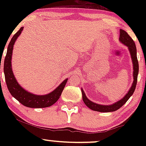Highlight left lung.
<instances>
[{"mask_svg": "<svg viewBox=\"0 0 146 146\" xmlns=\"http://www.w3.org/2000/svg\"><path fill=\"white\" fill-rule=\"evenodd\" d=\"M119 40L121 41L123 44H124L128 46L129 51H130V55H131L134 70L133 83H132V85L131 88H130V89L129 90L128 93L125 95L124 98L122 99V100H119V102H116V103L110 106L97 104L94 103V102L90 101V100L86 97V95H85L84 90L82 89V99L84 102L85 104H86L90 109L95 110V111L102 112V113H107V112H113L119 109L124 104H125V102L128 101L129 98H130V96L133 94V93L135 92V88H136L137 82V75H138L139 73V63L137 57L136 45H135V42H134L133 40L132 39L131 37L129 36L128 33H127L126 31H125L124 30L120 29Z\"/></svg>", "mask_w": 146, "mask_h": 146, "instance_id": "left-lung-1", "label": "left lung"}]
</instances>
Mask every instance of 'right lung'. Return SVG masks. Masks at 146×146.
<instances>
[{
    "instance_id": "add662e5",
    "label": "right lung",
    "mask_w": 146,
    "mask_h": 146,
    "mask_svg": "<svg viewBox=\"0 0 146 146\" xmlns=\"http://www.w3.org/2000/svg\"><path fill=\"white\" fill-rule=\"evenodd\" d=\"M23 27H21L11 38L8 45L7 51L4 61V73L8 90L11 95L20 103L29 108H46L54 104L60 98L68 79H66L51 93L45 95H36L23 89L18 84L11 68V56L15 41L21 35Z\"/></svg>"
}]
</instances>
